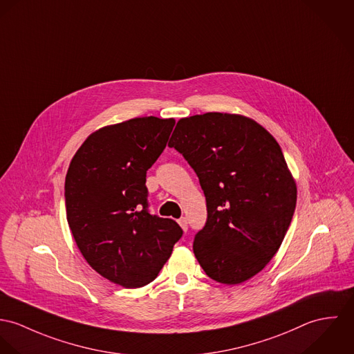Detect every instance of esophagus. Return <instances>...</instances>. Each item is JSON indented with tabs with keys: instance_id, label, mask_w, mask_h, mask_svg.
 Wrapping results in <instances>:
<instances>
[{
	"instance_id": "34e87169",
	"label": "esophagus",
	"mask_w": 354,
	"mask_h": 354,
	"mask_svg": "<svg viewBox=\"0 0 354 354\" xmlns=\"http://www.w3.org/2000/svg\"><path fill=\"white\" fill-rule=\"evenodd\" d=\"M178 223H179V225H180V228L186 232L187 231V228H189V225H187V220H186V217H182V218H179L178 220Z\"/></svg>"
}]
</instances>
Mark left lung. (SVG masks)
I'll return each mask as SVG.
<instances>
[{
  "instance_id": "left-lung-1",
  "label": "left lung",
  "mask_w": 354,
  "mask_h": 354,
  "mask_svg": "<svg viewBox=\"0 0 354 354\" xmlns=\"http://www.w3.org/2000/svg\"><path fill=\"white\" fill-rule=\"evenodd\" d=\"M168 147L196 171L207 221L193 250L212 279L236 285L272 261L290 225L296 180L274 137L257 120L206 113L178 120Z\"/></svg>"
}]
</instances>
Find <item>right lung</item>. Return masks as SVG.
Masks as SVG:
<instances>
[{"label": "right lung", "instance_id": "add662e5", "mask_svg": "<svg viewBox=\"0 0 354 354\" xmlns=\"http://www.w3.org/2000/svg\"><path fill=\"white\" fill-rule=\"evenodd\" d=\"M175 119L133 118L91 133L65 179L66 220L89 266L123 288L152 282L182 230L147 210V171L162 153Z\"/></svg>", "mask_w": 354, "mask_h": 354}]
</instances>
